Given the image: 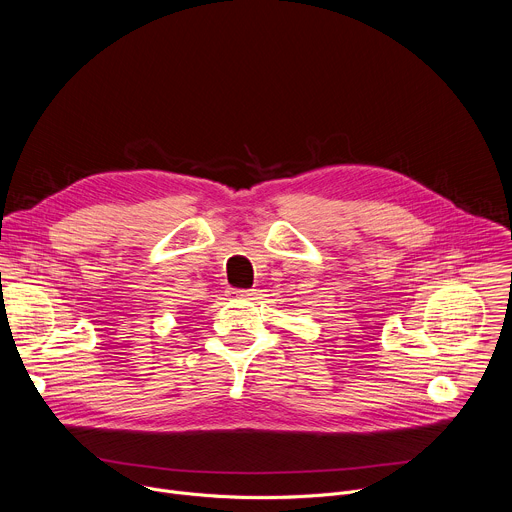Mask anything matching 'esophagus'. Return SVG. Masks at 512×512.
<instances>
[{"mask_svg":"<svg viewBox=\"0 0 512 512\" xmlns=\"http://www.w3.org/2000/svg\"><path fill=\"white\" fill-rule=\"evenodd\" d=\"M231 298H241V300H251L255 296V289H231L229 291Z\"/></svg>","mask_w":512,"mask_h":512,"instance_id":"1","label":"esophagus"}]
</instances>
